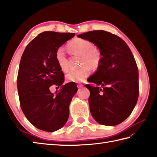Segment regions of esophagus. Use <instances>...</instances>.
Wrapping results in <instances>:
<instances>
[{
	"instance_id": "1",
	"label": "esophagus",
	"mask_w": 157,
	"mask_h": 157,
	"mask_svg": "<svg viewBox=\"0 0 157 157\" xmlns=\"http://www.w3.org/2000/svg\"><path fill=\"white\" fill-rule=\"evenodd\" d=\"M77 87H78V89H81V88L83 87V85L78 84V85H77Z\"/></svg>"
}]
</instances>
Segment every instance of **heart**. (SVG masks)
I'll return each mask as SVG.
<instances>
[{"instance_id": "obj_1", "label": "heart", "mask_w": 157, "mask_h": 157, "mask_svg": "<svg viewBox=\"0 0 157 157\" xmlns=\"http://www.w3.org/2000/svg\"><path fill=\"white\" fill-rule=\"evenodd\" d=\"M68 49L72 54L81 56V64H83L78 69H71L66 75V78L69 82H81L87 77L90 72V67L97 68L102 59L99 50L93 48V44L89 40L81 38H75L67 45ZM56 60L62 71H67L68 68V60L62 48H59L56 52Z\"/></svg>"}]
</instances>
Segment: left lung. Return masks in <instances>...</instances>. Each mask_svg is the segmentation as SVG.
Returning a JSON list of instances; mask_svg holds the SVG:
<instances>
[{
  "instance_id": "left-lung-1",
  "label": "left lung",
  "mask_w": 157,
  "mask_h": 157,
  "mask_svg": "<svg viewBox=\"0 0 157 157\" xmlns=\"http://www.w3.org/2000/svg\"><path fill=\"white\" fill-rule=\"evenodd\" d=\"M77 37L91 41L102 56L97 70L89 78L97 86L85 85L90 90V113L104 126L120 124L131 114L138 98V71L134 56L122 39L105 31H91Z\"/></svg>"
}]
</instances>
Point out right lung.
I'll return each mask as SVG.
<instances>
[{"mask_svg":"<svg viewBox=\"0 0 157 157\" xmlns=\"http://www.w3.org/2000/svg\"><path fill=\"white\" fill-rule=\"evenodd\" d=\"M75 36L44 31L27 45L21 58L17 76L21 107L27 119L41 130H58L68 119L70 103L78 89L75 82L63 85L64 73L55 54ZM53 84L61 86L55 94L49 90Z\"/></svg>","mask_w":157,"mask_h":157,"instance_id":"obj_1","label":"right lung"}]
</instances>
